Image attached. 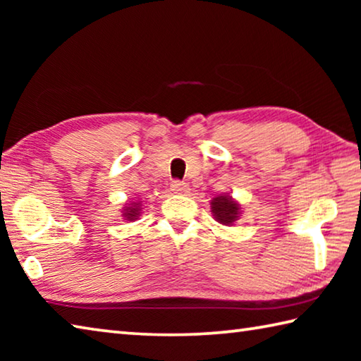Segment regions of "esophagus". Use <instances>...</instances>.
I'll return each instance as SVG.
<instances>
[{
    "label": "esophagus",
    "instance_id": "esophagus-1",
    "mask_svg": "<svg viewBox=\"0 0 361 361\" xmlns=\"http://www.w3.org/2000/svg\"><path fill=\"white\" fill-rule=\"evenodd\" d=\"M170 188H172V191L176 192V194H186L189 191V186L186 185V183L178 181V180L172 181V185H170Z\"/></svg>",
    "mask_w": 361,
    "mask_h": 361
}]
</instances>
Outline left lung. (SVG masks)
Returning <instances> with one entry per match:
<instances>
[{"label":"left lung","mask_w":361,"mask_h":361,"mask_svg":"<svg viewBox=\"0 0 361 361\" xmlns=\"http://www.w3.org/2000/svg\"><path fill=\"white\" fill-rule=\"evenodd\" d=\"M240 207L231 199V195H218L212 200V213L218 223L229 226L239 218Z\"/></svg>","instance_id":"left-lung-1"}]
</instances>
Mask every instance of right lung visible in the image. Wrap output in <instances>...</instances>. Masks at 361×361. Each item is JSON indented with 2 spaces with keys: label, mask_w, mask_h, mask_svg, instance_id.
I'll list each match as a JSON object with an SVG mask.
<instances>
[{
  "label": "right lung",
  "mask_w": 361,
  "mask_h": 361,
  "mask_svg": "<svg viewBox=\"0 0 361 361\" xmlns=\"http://www.w3.org/2000/svg\"><path fill=\"white\" fill-rule=\"evenodd\" d=\"M138 215H140V204H129V207H124V213H122V216L129 219V221L137 219Z\"/></svg>",
  "instance_id": "right-lung-1"
}]
</instances>
